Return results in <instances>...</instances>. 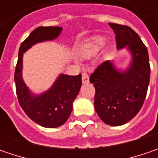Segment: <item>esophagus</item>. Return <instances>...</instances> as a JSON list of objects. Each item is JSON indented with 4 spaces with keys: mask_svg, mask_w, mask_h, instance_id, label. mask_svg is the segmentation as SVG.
<instances>
[{
    "mask_svg": "<svg viewBox=\"0 0 158 158\" xmlns=\"http://www.w3.org/2000/svg\"><path fill=\"white\" fill-rule=\"evenodd\" d=\"M82 83H88L89 82V76L86 74V73H82Z\"/></svg>",
    "mask_w": 158,
    "mask_h": 158,
    "instance_id": "esophagus-1",
    "label": "esophagus"
}]
</instances>
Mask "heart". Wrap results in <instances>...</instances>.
Instances as JSON below:
<instances>
[{"instance_id":"1","label":"heart","mask_w":158,"mask_h":158,"mask_svg":"<svg viewBox=\"0 0 158 158\" xmlns=\"http://www.w3.org/2000/svg\"><path fill=\"white\" fill-rule=\"evenodd\" d=\"M106 43V38L103 36H95L91 38L82 52L83 57H89L98 52Z\"/></svg>"}]
</instances>
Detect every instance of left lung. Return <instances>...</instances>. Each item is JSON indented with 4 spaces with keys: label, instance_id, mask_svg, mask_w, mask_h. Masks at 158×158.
Returning a JSON list of instances; mask_svg holds the SVG:
<instances>
[{
    "label": "left lung",
    "instance_id": "1",
    "mask_svg": "<svg viewBox=\"0 0 158 158\" xmlns=\"http://www.w3.org/2000/svg\"><path fill=\"white\" fill-rule=\"evenodd\" d=\"M116 34L117 49L130 54L127 67H118L114 60H106L90 76L96 89L95 110L102 121L121 126L136 115L149 83V53L138 34L128 26L109 23Z\"/></svg>",
    "mask_w": 158,
    "mask_h": 158
}]
</instances>
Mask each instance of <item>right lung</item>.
<instances>
[{"instance_id": "add662e5", "label": "right lung", "mask_w": 158, "mask_h": 158, "mask_svg": "<svg viewBox=\"0 0 158 158\" xmlns=\"http://www.w3.org/2000/svg\"><path fill=\"white\" fill-rule=\"evenodd\" d=\"M62 27L49 26L35 29L20 46L15 67V82L19 104L27 116L40 126L47 128L60 127L69 118L73 102L82 86V75L60 74L52 86L40 94L32 92L23 78V53L32 46L56 40Z\"/></svg>"}]
</instances>
